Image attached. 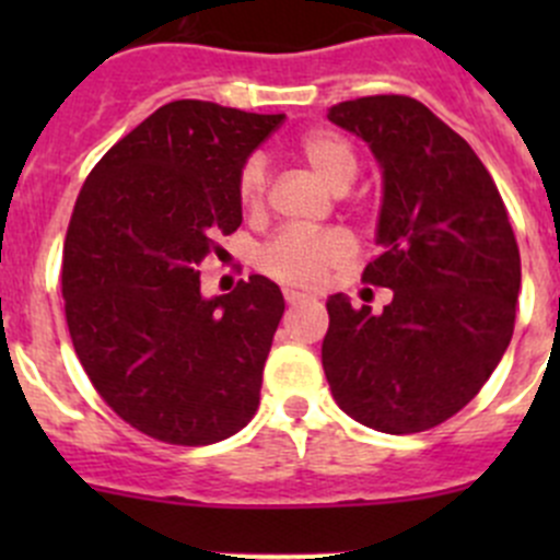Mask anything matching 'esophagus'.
<instances>
[{
  "instance_id": "obj_1",
  "label": "esophagus",
  "mask_w": 560,
  "mask_h": 560,
  "mask_svg": "<svg viewBox=\"0 0 560 560\" xmlns=\"http://www.w3.org/2000/svg\"><path fill=\"white\" fill-rule=\"evenodd\" d=\"M284 301L290 303V306H295V303L308 301V295H303V292H298V290H284Z\"/></svg>"
}]
</instances>
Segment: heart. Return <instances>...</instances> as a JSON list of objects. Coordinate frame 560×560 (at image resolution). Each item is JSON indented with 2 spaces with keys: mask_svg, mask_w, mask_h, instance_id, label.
Masks as SVG:
<instances>
[{
  "mask_svg": "<svg viewBox=\"0 0 560 560\" xmlns=\"http://www.w3.org/2000/svg\"><path fill=\"white\" fill-rule=\"evenodd\" d=\"M298 154L332 191H347L360 173V154L347 135L336 129H308L298 138ZM268 162L252 154L238 171V197L246 213L257 217L268 200ZM352 259V241L341 230H284L259 248L257 265L265 276L298 290H314L327 276Z\"/></svg>",
  "mask_w": 560,
  "mask_h": 560,
  "instance_id": "1",
  "label": "heart"
}]
</instances>
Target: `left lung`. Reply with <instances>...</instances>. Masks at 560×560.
<instances>
[{
    "mask_svg": "<svg viewBox=\"0 0 560 560\" xmlns=\"http://www.w3.org/2000/svg\"><path fill=\"white\" fill-rule=\"evenodd\" d=\"M374 151L385 178L365 284L382 314L330 295L322 369L336 404L382 433H420L457 415L495 371L515 330L521 252L510 213L471 145L404 94L327 113Z\"/></svg>",
    "mask_w": 560,
    "mask_h": 560,
    "instance_id": "1",
    "label": "left lung"
}]
</instances>
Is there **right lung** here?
Segmentation results:
<instances>
[{
	"mask_svg": "<svg viewBox=\"0 0 560 560\" xmlns=\"http://www.w3.org/2000/svg\"><path fill=\"white\" fill-rule=\"evenodd\" d=\"M281 121L175 100L124 135L78 195L61 259L72 347L145 436L202 447L257 411L284 298L248 276L208 301L197 268L241 228L238 171Z\"/></svg>",
	"mask_w": 560,
	"mask_h": 560,
	"instance_id": "right-lung-1",
	"label": "right lung"
}]
</instances>
